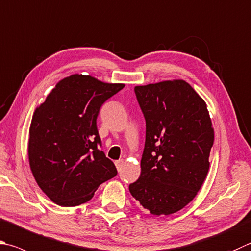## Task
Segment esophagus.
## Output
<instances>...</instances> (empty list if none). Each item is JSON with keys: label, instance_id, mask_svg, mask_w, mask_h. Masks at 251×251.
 Segmentation results:
<instances>
[{"label": "esophagus", "instance_id": "1", "mask_svg": "<svg viewBox=\"0 0 251 251\" xmlns=\"http://www.w3.org/2000/svg\"><path fill=\"white\" fill-rule=\"evenodd\" d=\"M123 163H124V160H123V159H120V160L115 161V166L117 168V170H121V168L123 167Z\"/></svg>", "mask_w": 251, "mask_h": 251}]
</instances>
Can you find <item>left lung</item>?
I'll list each match as a JSON object with an SVG mask.
<instances>
[{
	"instance_id": "obj_1",
	"label": "left lung",
	"mask_w": 251,
	"mask_h": 251,
	"mask_svg": "<svg viewBox=\"0 0 251 251\" xmlns=\"http://www.w3.org/2000/svg\"><path fill=\"white\" fill-rule=\"evenodd\" d=\"M146 121L139 179L129 192L152 215H170L206 179L214 129L206 103L184 80L135 86Z\"/></svg>"
}]
</instances>
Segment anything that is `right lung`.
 Listing matches in <instances>:
<instances>
[{"mask_svg": "<svg viewBox=\"0 0 251 251\" xmlns=\"http://www.w3.org/2000/svg\"><path fill=\"white\" fill-rule=\"evenodd\" d=\"M91 75L59 81L36 108L29 127L28 159L36 182L60 206L90 201L103 182L117 175L113 161L99 149L100 108L124 88Z\"/></svg>", "mask_w": 251, "mask_h": 251, "instance_id": "add662e5", "label": "right lung"}]
</instances>
